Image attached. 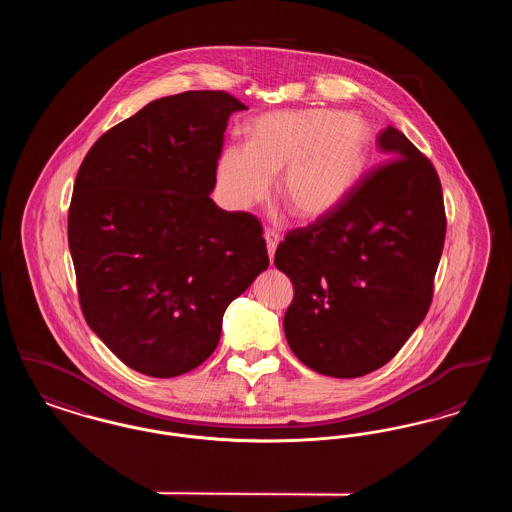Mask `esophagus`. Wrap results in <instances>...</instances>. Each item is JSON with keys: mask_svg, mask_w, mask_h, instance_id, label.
Listing matches in <instances>:
<instances>
[{"mask_svg": "<svg viewBox=\"0 0 512 512\" xmlns=\"http://www.w3.org/2000/svg\"><path fill=\"white\" fill-rule=\"evenodd\" d=\"M265 242H267L268 259H270V263H272L274 251H276L278 242H280V234L274 232V230H267V232H265Z\"/></svg>", "mask_w": 512, "mask_h": 512, "instance_id": "esophagus-1", "label": "esophagus"}]
</instances>
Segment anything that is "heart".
I'll return each mask as SVG.
<instances>
[{"label": "heart", "mask_w": 512, "mask_h": 512, "mask_svg": "<svg viewBox=\"0 0 512 512\" xmlns=\"http://www.w3.org/2000/svg\"><path fill=\"white\" fill-rule=\"evenodd\" d=\"M245 147H226L217 163L220 194L234 209H251L276 194L293 219L328 217L355 184L365 159L366 126L357 115L286 109L247 124Z\"/></svg>", "instance_id": "obj_1"}]
</instances>
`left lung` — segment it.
Segmentation results:
<instances>
[{
	"instance_id": "left-lung-1",
	"label": "left lung",
	"mask_w": 512,
	"mask_h": 512,
	"mask_svg": "<svg viewBox=\"0 0 512 512\" xmlns=\"http://www.w3.org/2000/svg\"><path fill=\"white\" fill-rule=\"evenodd\" d=\"M376 147L390 161L274 255L293 284L286 340L303 365L332 378L365 376L405 345L430 309L445 242L434 165L393 126Z\"/></svg>"
}]
</instances>
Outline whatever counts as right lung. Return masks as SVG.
<instances>
[{"label": "right lung", "mask_w": 512, "mask_h": 512, "mask_svg": "<svg viewBox=\"0 0 512 512\" xmlns=\"http://www.w3.org/2000/svg\"><path fill=\"white\" fill-rule=\"evenodd\" d=\"M244 109L211 90L155 99L107 130L76 174L69 249L82 313L146 376L201 365L226 307L267 270L261 222L209 197L228 119Z\"/></svg>", "instance_id": "add662e5"}]
</instances>
